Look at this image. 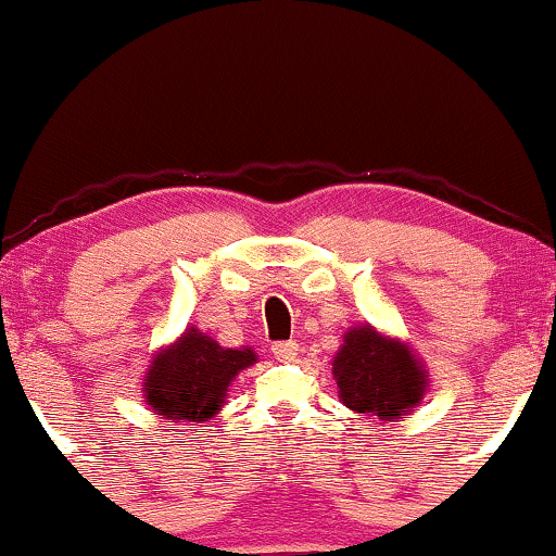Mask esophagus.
<instances>
[{"mask_svg": "<svg viewBox=\"0 0 556 556\" xmlns=\"http://www.w3.org/2000/svg\"><path fill=\"white\" fill-rule=\"evenodd\" d=\"M271 352L279 363H292V359L300 354V344L298 342H277L271 346Z\"/></svg>", "mask_w": 556, "mask_h": 556, "instance_id": "esophagus-1", "label": "esophagus"}]
</instances>
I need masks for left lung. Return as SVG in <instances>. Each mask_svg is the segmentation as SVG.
Listing matches in <instances>:
<instances>
[{"label": "left lung", "instance_id": "8db88e82", "mask_svg": "<svg viewBox=\"0 0 556 556\" xmlns=\"http://www.w3.org/2000/svg\"><path fill=\"white\" fill-rule=\"evenodd\" d=\"M339 399L372 419H401L425 396L427 376L404 344L359 326L344 337L333 357Z\"/></svg>", "mask_w": 556, "mask_h": 556}]
</instances>
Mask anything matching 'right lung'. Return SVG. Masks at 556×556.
<instances>
[{
  "label": "right lung",
  "instance_id": "add662e5",
  "mask_svg": "<svg viewBox=\"0 0 556 556\" xmlns=\"http://www.w3.org/2000/svg\"><path fill=\"white\" fill-rule=\"evenodd\" d=\"M253 363L251 350H225L191 329L152 359L144 399L165 419L204 422L223 406L230 380Z\"/></svg>",
  "mask_w": 556,
  "mask_h": 556
}]
</instances>
